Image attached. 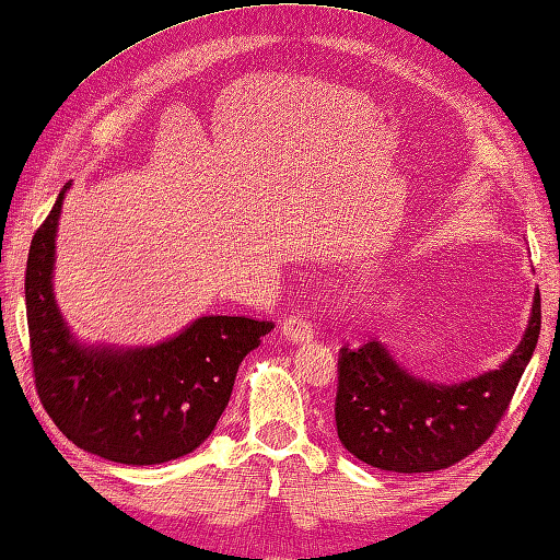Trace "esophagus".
<instances>
[{
    "instance_id": "esophagus-1",
    "label": "esophagus",
    "mask_w": 560,
    "mask_h": 560,
    "mask_svg": "<svg viewBox=\"0 0 560 560\" xmlns=\"http://www.w3.org/2000/svg\"><path fill=\"white\" fill-rule=\"evenodd\" d=\"M281 328H283V336L293 342H305L312 338V324L305 314H300V312L291 314V317H285Z\"/></svg>"
}]
</instances>
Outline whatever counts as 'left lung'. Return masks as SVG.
I'll return each mask as SVG.
<instances>
[{"instance_id": "obj_1", "label": "left lung", "mask_w": 560, "mask_h": 560, "mask_svg": "<svg viewBox=\"0 0 560 560\" xmlns=\"http://www.w3.org/2000/svg\"><path fill=\"white\" fill-rule=\"evenodd\" d=\"M541 328V300L521 346L497 371L458 385L409 376L378 340L338 350L336 428L360 462L395 472H428L462 462L504 419Z\"/></svg>"}]
</instances>
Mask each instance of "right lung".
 Returning <instances> with one entry per match:
<instances>
[{
  "mask_svg": "<svg viewBox=\"0 0 560 560\" xmlns=\"http://www.w3.org/2000/svg\"><path fill=\"white\" fill-rule=\"evenodd\" d=\"M63 194L37 226L25 267V310L39 402L80 450L127 466L194 452L232 397L238 364L275 322L200 317L147 350H84L70 340L51 293Z\"/></svg>",
  "mask_w": 560,
  "mask_h": 560,
  "instance_id": "add662e5",
  "label": "right lung"
}]
</instances>
